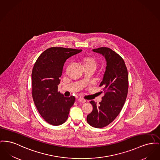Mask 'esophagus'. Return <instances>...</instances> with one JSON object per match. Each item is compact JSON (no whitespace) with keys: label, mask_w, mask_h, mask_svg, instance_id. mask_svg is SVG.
Listing matches in <instances>:
<instances>
[{"label":"esophagus","mask_w":160,"mask_h":160,"mask_svg":"<svg viewBox=\"0 0 160 160\" xmlns=\"http://www.w3.org/2000/svg\"><path fill=\"white\" fill-rule=\"evenodd\" d=\"M77 100H78V102H81V103H85V102H86V100L83 99V98H78V99H77Z\"/></svg>","instance_id":"obj_1"}]
</instances>
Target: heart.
Here are the masks:
<instances>
[{"instance_id":"1","label":"heart","mask_w":160,"mask_h":160,"mask_svg":"<svg viewBox=\"0 0 160 160\" xmlns=\"http://www.w3.org/2000/svg\"><path fill=\"white\" fill-rule=\"evenodd\" d=\"M82 62L85 66H96L97 61L94 57L91 56H85L82 58Z\"/></svg>"}]
</instances>
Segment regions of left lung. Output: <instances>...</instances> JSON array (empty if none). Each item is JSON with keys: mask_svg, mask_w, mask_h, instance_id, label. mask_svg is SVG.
<instances>
[{"mask_svg": "<svg viewBox=\"0 0 160 160\" xmlns=\"http://www.w3.org/2000/svg\"><path fill=\"white\" fill-rule=\"evenodd\" d=\"M93 51L102 54L107 62L100 85L104 95L98 105L90 102L93 110L88 115L87 122L94 128H102L112 122L122 109L128 92V73L122 57L111 49L98 48Z\"/></svg>", "mask_w": 160, "mask_h": 160, "instance_id": "1", "label": "left lung"}]
</instances>
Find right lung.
Wrapping results in <instances>:
<instances>
[{"label": "right lung", "mask_w": 160, "mask_h": 160, "mask_svg": "<svg viewBox=\"0 0 160 160\" xmlns=\"http://www.w3.org/2000/svg\"><path fill=\"white\" fill-rule=\"evenodd\" d=\"M82 49L51 47L38 57L32 69V96L42 117L53 126L61 125L68 119L74 103V96L65 97L58 92L60 77L66 60Z\"/></svg>", "instance_id": "1"}]
</instances>
